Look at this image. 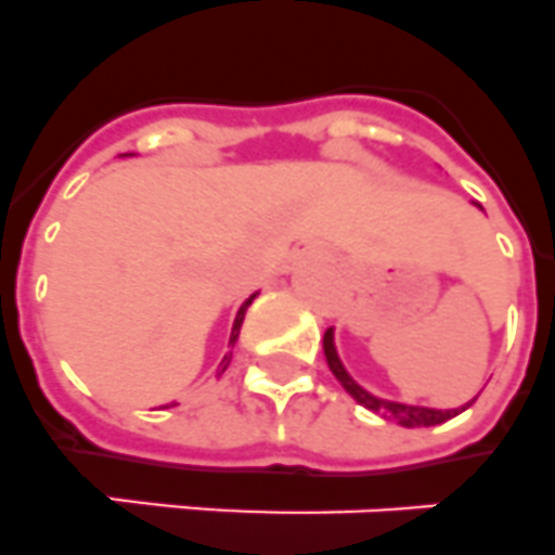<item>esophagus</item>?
Listing matches in <instances>:
<instances>
[{"instance_id":"esophagus-1","label":"esophagus","mask_w":555,"mask_h":555,"mask_svg":"<svg viewBox=\"0 0 555 555\" xmlns=\"http://www.w3.org/2000/svg\"><path fill=\"white\" fill-rule=\"evenodd\" d=\"M305 256H310V259H319V256H324V248H321L319 242H307L305 248H301L299 254L293 256L291 264H287V270H296V264H299V259H305Z\"/></svg>"}]
</instances>
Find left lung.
I'll return each mask as SVG.
<instances>
[{"label": "left lung", "instance_id": "8db88e82", "mask_svg": "<svg viewBox=\"0 0 555 555\" xmlns=\"http://www.w3.org/2000/svg\"><path fill=\"white\" fill-rule=\"evenodd\" d=\"M477 208H482V206H477ZM324 358H327L330 372H333L335 378H338V384L347 389V395H352V398H356V403H361V406L370 409V412L380 414V417H386V421H395L398 426H406V428L437 426V423H446V421H451L454 414L465 412V409L474 403L472 400V403H465V406H460V409H428V406H412V403H398V400L375 398L372 392H366L364 386L356 384V380H352V375L344 370L341 358H338V349H335L333 327L324 333Z\"/></svg>", "mask_w": 555, "mask_h": 555}]
</instances>
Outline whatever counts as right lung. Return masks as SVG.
Instances as JSON below:
<instances>
[{
  "label": "right lung",
  "mask_w": 555,
  "mask_h": 555,
  "mask_svg": "<svg viewBox=\"0 0 555 555\" xmlns=\"http://www.w3.org/2000/svg\"><path fill=\"white\" fill-rule=\"evenodd\" d=\"M254 299H256V293H254V296H250V299H245V305H242V307H240V313H236V319H234V327H231V341H228V344H231V347H234V344H236V338H240L242 319H245V310H248V307H250V301H254ZM229 361H231V358H229ZM222 364L228 366V362L224 361V358H222ZM225 366H222V370H225Z\"/></svg>",
  "instance_id": "1"
}]
</instances>
